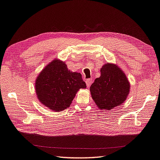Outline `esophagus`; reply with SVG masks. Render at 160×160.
I'll return each instance as SVG.
<instances>
[{
	"instance_id": "34e87169",
	"label": "esophagus",
	"mask_w": 160,
	"mask_h": 160,
	"mask_svg": "<svg viewBox=\"0 0 160 160\" xmlns=\"http://www.w3.org/2000/svg\"><path fill=\"white\" fill-rule=\"evenodd\" d=\"M86 84H87V88H89L91 84H92V79H87L86 80Z\"/></svg>"
}]
</instances>
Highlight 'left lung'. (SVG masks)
<instances>
[{
  "label": "left lung",
  "mask_w": 160,
  "mask_h": 160,
  "mask_svg": "<svg viewBox=\"0 0 160 160\" xmlns=\"http://www.w3.org/2000/svg\"><path fill=\"white\" fill-rule=\"evenodd\" d=\"M101 76L90 87L93 101L99 109L110 110L126 100L130 83L120 68L113 64H105L101 68Z\"/></svg>",
  "instance_id": "left-lung-1"
}]
</instances>
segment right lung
Instances as JSON below:
<instances>
[{
	"label": "right lung",
	"mask_w": 160,
	"mask_h": 160,
	"mask_svg": "<svg viewBox=\"0 0 160 160\" xmlns=\"http://www.w3.org/2000/svg\"><path fill=\"white\" fill-rule=\"evenodd\" d=\"M35 82L39 101L56 112L69 107L78 91L86 88L81 74L68 71L64 62L58 59L47 65Z\"/></svg>",
	"instance_id": "right-lung-1"
}]
</instances>
